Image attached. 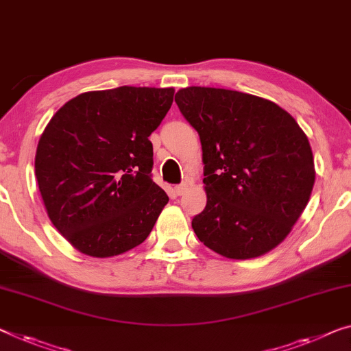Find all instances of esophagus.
<instances>
[{"label":"esophagus","instance_id":"obj_1","mask_svg":"<svg viewBox=\"0 0 351 351\" xmlns=\"http://www.w3.org/2000/svg\"><path fill=\"white\" fill-rule=\"evenodd\" d=\"M187 189H189L187 182H181V184H178L175 187V192H176V195H182V193H184Z\"/></svg>","mask_w":351,"mask_h":351}]
</instances>
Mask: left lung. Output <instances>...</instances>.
Segmentation results:
<instances>
[{
    "instance_id": "obj_1",
    "label": "left lung",
    "mask_w": 351,
    "mask_h": 351,
    "mask_svg": "<svg viewBox=\"0 0 351 351\" xmlns=\"http://www.w3.org/2000/svg\"><path fill=\"white\" fill-rule=\"evenodd\" d=\"M175 102L203 149L208 200L193 232L227 258L269 252L300 219L315 182L306 134L284 108L252 94L189 86Z\"/></svg>"
}]
</instances>
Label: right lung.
Returning a JSON list of instances; mask_svg holds the SVG:
<instances>
[{
  "mask_svg": "<svg viewBox=\"0 0 351 351\" xmlns=\"http://www.w3.org/2000/svg\"><path fill=\"white\" fill-rule=\"evenodd\" d=\"M173 88L78 94L47 124L36 178L50 221L82 254L106 258L142 244L169 197L153 181V143Z\"/></svg>",
  "mask_w": 351,
  "mask_h": 351,
  "instance_id": "add662e5",
  "label": "right lung"
}]
</instances>
